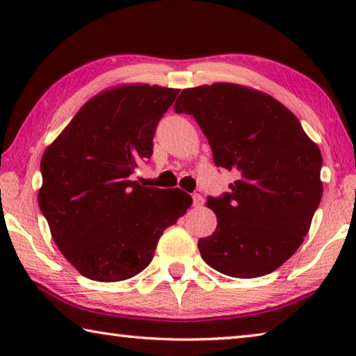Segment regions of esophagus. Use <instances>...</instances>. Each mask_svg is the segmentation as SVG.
I'll list each match as a JSON object with an SVG mask.
<instances>
[{"mask_svg": "<svg viewBox=\"0 0 356 356\" xmlns=\"http://www.w3.org/2000/svg\"><path fill=\"white\" fill-rule=\"evenodd\" d=\"M202 204H204V197L201 195H197V193H195V195H193V206L201 207Z\"/></svg>", "mask_w": 356, "mask_h": 356, "instance_id": "esophagus-1", "label": "esophagus"}]
</instances>
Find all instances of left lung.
I'll return each mask as SVG.
<instances>
[{
	"instance_id": "8db88e82",
	"label": "left lung",
	"mask_w": 356,
	"mask_h": 356,
	"mask_svg": "<svg viewBox=\"0 0 356 356\" xmlns=\"http://www.w3.org/2000/svg\"><path fill=\"white\" fill-rule=\"evenodd\" d=\"M176 113L193 114L216 166L238 179L207 197L215 232L200 238L204 261L234 278L275 272L309 231L322 200V154L292 111L272 95L234 83L184 89Z\"/></svg>"
}]
</instances>
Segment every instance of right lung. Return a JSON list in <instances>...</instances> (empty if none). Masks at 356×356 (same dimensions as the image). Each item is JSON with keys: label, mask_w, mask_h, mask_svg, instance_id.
<instances>
[{"label": "right lung", "mask_w": 356, "mask_h": 356, "mask_svg": "<svg viewBox=\"0 0 356 356\" xmlns=\"http://www.w3.org/2000/svg\"><path fill=\"white\" fill-rule=\"evenodd\" d=\"M179 89L120 84L88 100L40 161L39 207L64 257L89 280L124 281L152 261L191 196L131 182Z\"/></svg>", "instance_id": "right-lung-1"}]
</instances>
